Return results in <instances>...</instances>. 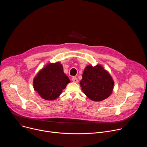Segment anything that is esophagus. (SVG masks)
Returning a JSON list of instances; mask_svg holds the SVG:
<instances>
[{
  "label": "esophagus",
  "mask_w": 147,
  "mask_h": 147,
  "mask_svg": "<svg viewBox=\"0 0 147 147\" xmlns=\"http://www.w3.org/2000/svg\"><path fill=\"white\" fill-rule=\"evenodd\" d=\"M72 81H73V82H78V81L77 78L76 77H73L72 78Z\"/></svg>",
  "instance_id": "obj_1"
}]
</instances>
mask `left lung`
Returning a JSON list of instances; mask_svg holds the SVG:
<instances>
[{"mask_svg": "<svg viewBox=\"0 0 147 147\" xmlns=\"http://www.w3.org/2000/svg\"><path fill=\"white\" fill-rule=\"evenodd\" d=\"M80 84L84 93L94 101H100L108 98L114 86L112 77L100 65L87 66Z\"/></svg>", "mask_w": 147, "mask_h": 147, "instance_id": "1", "label": "left lung"}]
</instances>
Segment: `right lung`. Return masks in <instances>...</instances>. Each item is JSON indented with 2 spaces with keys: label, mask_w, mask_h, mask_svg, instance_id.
Segmentation results:
<instances>
[{
  "label": "right lung",
  "mask_w": 147,
  "mask_h": 147,
  "mask_svg": "<svg viewBox=\"0 0 147 147\" xmlns=\"http://www.w3.org/2000/svg\"><path fill=\"white\" fill-rule=\"evenodd\" d=\"M59 62L50 63L42 69L34 80V88L46 100L56 99L65 89L70 80Z\"/></svg>",
  "instance_id": "right-lung-1"
}]
</instances>
